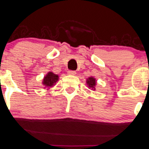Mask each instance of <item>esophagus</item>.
<instances>
[{"label":"esophagus","mask_w":149,"mask_h":149,"mask_svg":"<svg viewBox=\"0 0 149 149\" xmlns=\"http://www.w3.org/2000/svg\"><path fill=\"white\" fill-rule=\"evenodd\" d=\"M76 73V71H74V70H68V75H73V76H74Z\"/></svg>","instance_id":"1"}]
</instances>
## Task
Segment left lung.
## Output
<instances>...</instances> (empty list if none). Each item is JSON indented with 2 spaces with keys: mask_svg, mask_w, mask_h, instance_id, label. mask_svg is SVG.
Segmentation results:
<instances>
[{
  "mask_svg": "<svg viewBox=\"0 0 149 149\" xmlns=\"http://www.w3.org/2000/svg\"><path fill=\"white\" fill-rule=\"evenodd\" d=\"M87 85L89 86V87L95 90V86L96 85V81H95V79H94L93 77L88 78L87 80Z\"/></svg>",
  "mask_w": 149,
  "mask_h": 149,
  "instance_id": "1",
  "label": "left lung"
}]
</instances>
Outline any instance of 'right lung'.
I'll return each mask as SVG.
<instances>
[{
    "mask_svg": "<svg viewBox=\"0 0 149 149\" xmlns=\"http://www.w3.org/2000/svg\"><path fill=\"white\" fill-rule=\"evenodd\" d=\"M58 80H59V76H58V75L54 74L52 72H49V73L44 77L42 84H44L45 87H52V86H54L56 83L57 82Z\"/></svg>",
    "mask_w": 149,
    "mask_h": 149,
    "instance_id": "1",
    "label": "right lung"
}]
</instances>
